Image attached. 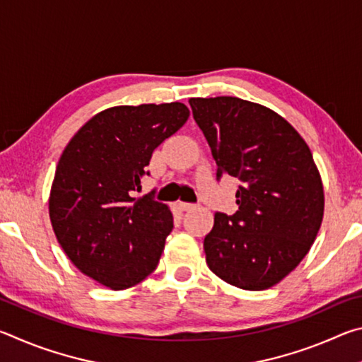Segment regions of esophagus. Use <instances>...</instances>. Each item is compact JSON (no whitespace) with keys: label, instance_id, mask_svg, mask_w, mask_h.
<instances>
[{"label":"esophagus","instance_id":"1","mask_svg":"<svg viewBox=\"0 0 362 362\" xmlns=\"http://www.w3.org/2000/svg\"><path fill=\"white\" fill-rule=\"evenodd\" d=\"M180 211H193L194 209V204H188V203H179Z\"/></svg>","mask_w":362,"mask_h":362}]
</instances>
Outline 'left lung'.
Listing matches in <instances>:
<instances>
[{
    "label": "left lung",
    "mask_w": 362,
    "mask_h": 362,
    "mask_svg": "<svg viewBox=\"0 0 362 362\" xmlns=\"http://www.w3.org/2000/svg\"><path fill=\"white\" fill-rule=\"evenodd\" d=\"M217 163V177L240 179L238 209L217 212L204 238L206 262L246 291L281 283L315 243L324 216L321 174L289 121L238 97L189 99Z\"/></svg>",
    "instance_id": "obj_1"
}]
</instances>
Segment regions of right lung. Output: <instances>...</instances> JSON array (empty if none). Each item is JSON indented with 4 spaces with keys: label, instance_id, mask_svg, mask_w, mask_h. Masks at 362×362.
I'll list each match as a JSON object with an SVG mask.
<instances>
[{
    "label": "right lung",
    "instance_id": "obj_1",
    "mask_svg": "<svg viewBox=\"0 0 362 362\" xmlns=\"http://www.w3.org/2000/svg\"><path fill=\"white\" fill-rule=\"evenodd\" d=\"M180 102L119 105L94 115L66 144L49 193V218L79 272L112 291L156 268L174 228L168 204L134 198L153 150L185 124Z\"/></svg>",
    "mask_w": 362,
    "mask_h": 362
}]
</instances>
